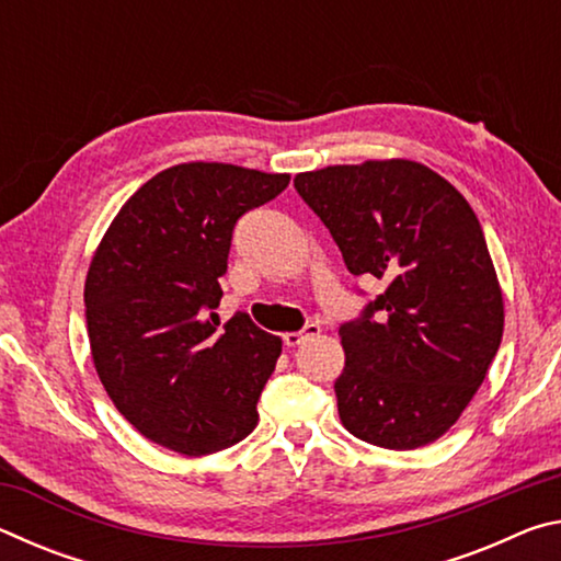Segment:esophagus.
Wrapping results in <instances>:
<instances>
[{"label": "esophagus", "instance_id": "34e87169", "mask_svg": "<svg viewBox=\"0 0 561 561\" xmlns=\"http://www.w3.org/2000/svg\"><path fill=\"white\" fill-rule=\"evenodd\" d=\"M319 331H321L319 324H307L301 331H289V334H284V344H287V346H299L307 339L319 336Z\"/></svg>", "mask_w": 561, "mask_h": 561}]
</instances>
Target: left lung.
Masks as SVG:
<instances>
[{"instance_id": "left-lung-1", "label": "left lung", "mask_w": 561, "mask_h": 561, "mask_svg": "<svg viewBox=\"0 0 561 561\" xmlns=\"http://www.w3.org/2000/svg\"><path fill=\"white\" fill-rule=\"evenodd\" d=\"M294 187L354 277L383 294L341 324L344 428L388 450L438 440L495 358L505 307L482 227L448 180L413 160L299 173Z\"/></svg>"}]
</instances>
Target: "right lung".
I'll return each mask as SVG.
<instances>
[{
    "instance_id": "add662e5",
    "label": "right lung",
    "mask_w": 561,
    "mask_h": 561,
    "mask_svg": "<svg viewBox=\"0 0 561 561\" xmlns=\"http://www.w3.org/2000/svg\"><path fill=\"white\" fill-rule=\"evenodd\" d=\"M289 175L183 163L121 207L93 254L83 301L111 401L148 440L210 455L247 438L282 339L237 311L222 329L220 279L240 217Z\"/></svg>"
}]
</instances>
